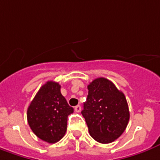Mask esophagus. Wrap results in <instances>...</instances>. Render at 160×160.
I'll return each mask as SVG.
<instances>
[{
    "mask_svg": "<svg viewBox=\"0 0 160 160\" xmlns=\"http://www.w3.org/2000/svg\"><path fill=\"white\" fill-rule=\"evenodd\" d=\"M74 110H75L77 113H79V112H80V110H81V107H80V105H77V106H75V108H74Z\"/></svg>",
    "mask_w": 160,
    "mask_h": 160,
    "instance_id": "1",
    "label": "esophagus"
}]
</instances>
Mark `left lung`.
Returning a JSON list of instances; mask_svg holds the SVG:
<instances>
[{
    "mask_svg": "<svg viewBox=\"0 0 160 160\" xmlns=\"http://www.w3.org/2000/svg\"><path fill=\"white\" fill-rule=\"evenodd\" d=\"M88 94L81 111L90 136L101 144L114 142L125 130L130 119L123 93L105 78H97L88 86Z\"/></svg>",
    "mask_w": 160,
    "mask_h": 160,
    "instance_id": "left-lung-1",
    "label": "left lung"
}]
</instances>
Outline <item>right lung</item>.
Here are the masks:
<instances>
[{
	"label": "right lung",
	"mask_w": 160,
	"mask_h": 160,
	"mask_svg": "<svg viewBox=\"0 0 160 160\" xmlns=\"http://www.w3.org/2000/svg\"><path fill=\"white\" fill-rule=\"evenodd\" d=\"M60 85L47 81L43 85L27 110L31 130L40 139L54 144L65 136L67 117L73 112L61 94Z\"/></svg>",
	"instance_id": "1"
}]
</instances>
